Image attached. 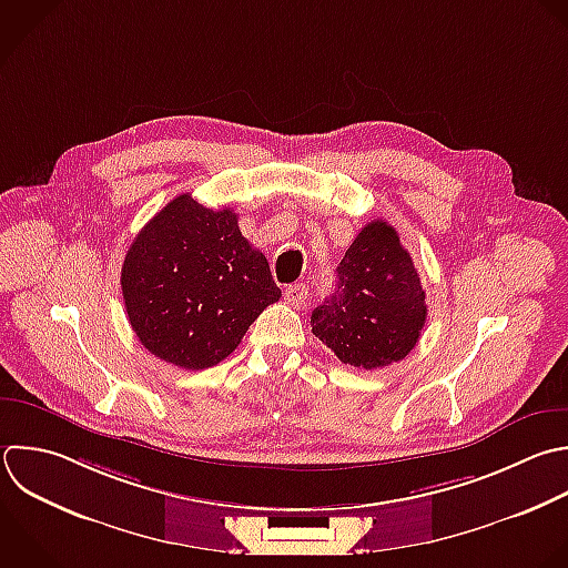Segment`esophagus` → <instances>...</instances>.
Instances as JSON below:
<instances>
[{
  "instance_id": "obj_1",
  "label": "esophagus",
  "mask_w": 568,
  "mask_h": 568,
  "mask_svg": "<svg viewBox=\"0 0 568 568\" xmlns=\"http://www.w3.org/2000/svg\"><path fill=\"white\" fill-rule=\"evenodd\" d=\"M284 300L291 304V306H304L306 300H308V286L306 284H293L284 291Z\"/></svg>"
}]
</instances>
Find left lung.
Listing matches in <instances>:
<instances>
[{
    "label": "left lung",
    "mask_w": 568,
    "mask_h": 568,
    "mask_svg": "<svg viewBox=\"0 0 568 568\" xmlns=\"http://www.w3.org/2000/svg\"><path fill=\"white\" fill-rule=\"evenodd\" d=\"M426 293L397 231L368 222L337 266V284L311 315L313 335L344 364L373 371L404 359L426 322Z\"/></svg>",
    "instance_id": "8db88e82"
}]
</instances>
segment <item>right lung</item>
<instances>
[{
	"label": "right lung",
	"mask_w": 568,
	"mask_h": 568,
	"mask_svg": "<svg viewBox=\"0 0 568 568\" xmlns=\"http://www.w3.org/2000/svg\"><path fill=\"white\" fill-rule=\"evenodd\" d=\"M129 322L155 357L202 371L229 357L282 297L231 209L178 195L133 240L122 266Z\"/></svg>",
	"instance_id": "right-lung-1"
}]
</instances>
